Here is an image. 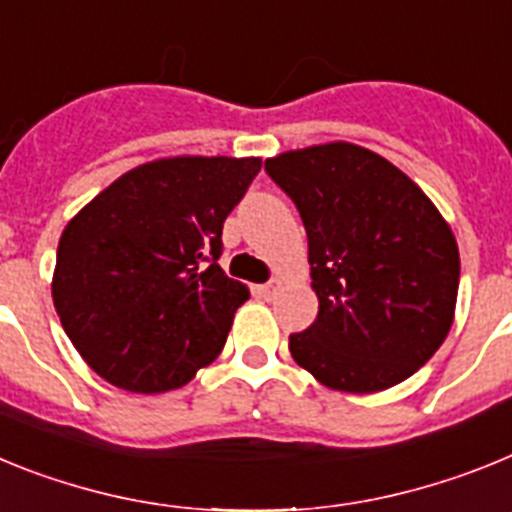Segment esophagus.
Returning <instances> with one entry per match:
<instances>
[{"label": "esophagus", "mask_w": 512, "mask_h": 512, "mask_svg": "<svg viewBox=\"0 0 512 512\" xmlns=\"http://www.w3.org/2000/svg\"><path fill=\"white\" fill-rule=\"evenodd\" d=\"M281 286H283V278H273V281H270V283L260 286V293H262V296H265V299H273L275 293L281 291Z\"/></svg>", "instance_id": "esophagus-1"}]
</instances>
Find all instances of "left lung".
Wrapping results in <instances>:
<instances>
[{
	"instance_id": "left-lung-1",
	"label": "left lung",
	"mask_w": 512,
	"mask_h": 512,
	"mask_svg": "<svg viewBox=\"0 0 512 512\" xmlns=\"http://www.w3.org/2000/svg\"><path fill=\"white\" fill-rule=\"evenodd\" d=\"M309 239L319 314L288 337L319 384L384 391L433 358L453 324L459 247L428 195L384 157L348 144L265 159Z\"/></svg>"
}]
</instances>
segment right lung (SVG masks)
<instances>
[{
    "mask_svg": "<svg viewBox=\"0 0 512 512\" xmlns=\"http://www.w3.org/2000/svg\"><path fill=\"white\" fill-rule=\"evenodd\" d=\"M260 167L257 157L146 162L66 224L53 306L102 379L159 394L216 361L250 299L221 270V229Z\"/></svg>",
    "mask_w": 512,
    "mask_h": 512,
    "instance_id": "add662e5",
    "label": "right lung"
}]
</instances>
